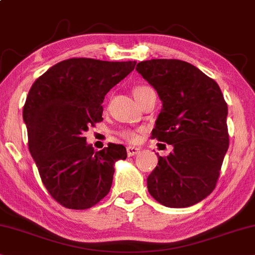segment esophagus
Here are the masks:
<instances>
[{"label": "esophagus", "instance_id": "1", "mask_svg": "<svg viewBox=\"0 0 255 255\" xmlns=\"http://www.w3.org/2000/svg\"><path fill=\"white\" fill-rule=\"evenodd\" d=\"M140 152V148H136V147H128L127 148V154L128 156H134Z\"/></svg>", "mask_w": 255, "mask_h": 255}]
</instances>
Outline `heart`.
<instances>
[{"mask_svg":"<svg viewBox=\"0 0 255 255\" xmlns=\"http://www.w3.org/2000/svg\"><path fill=\"white\" fill-rule=\"evenodd\" d=\"M151 92H154V90L150 86H148V85H137L133 90L134 97L136 98L137 101L142 100L147 94ZM120 136L128 142H136L140 138V134L133 129H122L120 131Z\"/></svg>","mask_w":255,"mask_h":255,"instance_id":"obj_1","label":"heart"}]
</instances>
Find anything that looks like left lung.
<instances>
[{
    "label": "left lung",
    "mask_w": 255,
    "mask_h": 255,
    "mask_svg": "<svg viewBox=\"0 0 255 255\" xmlns=\"http://www.w3.org/2000/svg\"><path fill=\"white\" fill-rule=\"evenodd\" d=\"M136 71L163 103L151 137L174 147L168 156H158L147 178L148 191L168 208L197 204L215 190L230 144L220 87L179 59L144 60Z\"/></svg>",
    "instance_id": "8db88e82"
}]
</instances>
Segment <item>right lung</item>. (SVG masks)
<instances>
[{
    "label": "right lung",
    "mask_w": 255,
    "mask_h": 255,
    "mask_svg": "<svg viewBox=\"0 0 255 255\" xmlns=\"http://www.w3.org/2000/svg\"><path fill=\"white\" fill-rule=\"evenodd\" d=\"M136 62L63 60L37 78L23 107L28 145L44 186L64 208L90 209L110 192L125 145L96 151L84 131L103 121L105 96Z\"/></svg>",
    "instance_id": "obj_1"
}]
</instances>
